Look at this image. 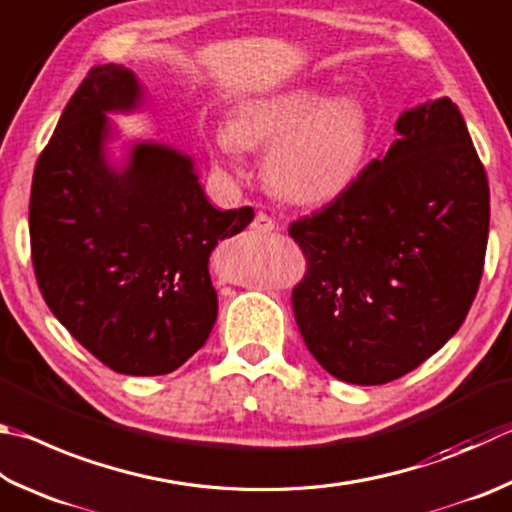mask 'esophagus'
<instances>
[{
    "label": "esophagus",
    "instance_id": "obj_1",
    "mask_svg": "<svg viewBox=\"0 0 512 512\" xmlns=\"http://www.w3.org/2000/svg\"><path fill=\"white\" fill-rule=\"evenodd\" d=\"M250 228L257 232H271L275 230V221L266 215V212H257L255 219L250 221Z\"/></svg>",
    "mask_w": 512,
    "mask_h": 512
}]
</instances>
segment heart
Instances as JSON below:
<instances>
[{
	"label": "heart",
	"mask_w": 512,
	"mask_h": 512,
	"mask_svg": "<svg viewBox=\"0 0 512 512\" xmlns=\"http://www.w3.org/2000/svg\"><path fill=\"white\" fill-rule=\"evenodd\" d=\"M264 179L277 197L302 206L336 199L356 181L367 150V118L351 98L315 87L241 102L215 138L219 154L237 161L241 147H264Z\"/></svg>",
	"instance_id": "heart-1"
}]
</instances>
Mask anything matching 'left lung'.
<instances>
[{"mask_svg": "<svg viewBox=\"0 0 512 512\" xmlns=\"http://www.w3.org/2000/svg\"><path fill=\"white\" fill-rule=\"evenodd\" d=\"M398 138L322 210L288 226L306 273L293 313L331 376L385 385L466 320L486 259L490 190L450 98L396 120Z\"/></svg>", "mask_w": 512, "mask_h": 512, "instance_id": "left-lung-1", "label": "left lung"}]
</instances>
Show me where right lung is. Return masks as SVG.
Segmentation results:
<instances>
[{"label":"right lung","mask_w":512,"mask_h":512,"mask_svg":"<svg viewBox=\"0 0 512 512\" xmlns=\"http://www.w3.org/2000/svg\"><path fill=\"white\" fill-rule=\"evenodd\" d=\"M136 76L89 69L37 159L31 259L44 302L82 347L118 374L161 376L197 353L217 320L208 259L253 221L217 210L190 156L138 143L109 167L107 111H132Z\"/></svg>","instance_id":"obj_1"}]
</instances>
